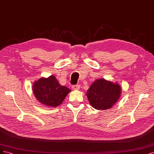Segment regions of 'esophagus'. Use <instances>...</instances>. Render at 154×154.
I'll return each instance as SVG.
<instances>
[{
  "instance_id": "1",
  "label": "esophagus",
  "mask_w": 154,
  "mask_h": 154,
  "mask_svg": "<svg viewBox=\"0 0 154 154\" xmlns=\"http://www.w3.org/2000/svg\"><path fill=\"white\" fill-rule=\"evenodd\" d=\"M72 89L74 90H79V89H80V86H79V85L72 86Z\"/></svg>"
}]
</instances>
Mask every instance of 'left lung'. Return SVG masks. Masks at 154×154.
I'll return each instance as SVG.
<instances>
[{
    "label": "left lung",
    "mask_w": 154,
    "mask_h": 154,
    "mask_svg": "<svg viewBox=\"0 0 154 154\" xmlns=\"http://www.w3.org/2000/svg\"><path fill=\"white\" fill-rule=\"evenodd\" d=\"M122 88L118 82L98 79L94 81L86 92L91 106L98 110L111 108L119 100Z\"/></svg>",
    "instance_id": "1"
}]
</instances>
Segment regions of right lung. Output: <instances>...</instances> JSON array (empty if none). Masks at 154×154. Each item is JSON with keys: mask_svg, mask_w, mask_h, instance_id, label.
<instances>
[{"mask_svg": "<svg viewBox=\"0 0 154 154\" xmlns=\"http://www.w3.org/2000/svg\"><path fill=\"white\" fill-rule=\"evenodd\" d=\"M32 91L37 100L47 107H56L64 101L71 90L61 86L54 75L41 77L34 81Z\"/></svg>", "mask_w": 154, "mask_h": 154, "instance_id": "right-lung-1", "label": "right lung"}]
</instances>
